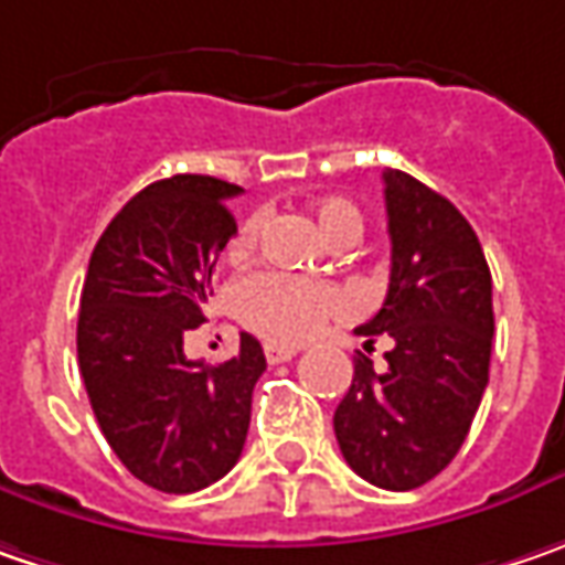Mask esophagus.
<instances>
[{
  "instance_id": "34e87169",
  "label": "esophagus",
  "mask_w": 565,
  "mask_h": 565,
  "mask_svg": "<svg viewBox=\"0 0 565 565\" xmlns=\"http://www.w3.org/2000/svg\"><path fill=\"white\" fill-rule=\"evenodd\" d=\"M290 356H297V348H287V344H265V360H268V363H287Z\"/></svg>"
}]
</instances>
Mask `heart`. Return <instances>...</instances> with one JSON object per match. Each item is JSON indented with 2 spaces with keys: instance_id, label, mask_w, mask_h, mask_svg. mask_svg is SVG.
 Returning <instances> with one entry per match:
<instances>
[{
  "instance_id": "obj_1",
  "label": "heart",
  "mask_w": 565,
  "mask_h": 565,
  "mask_svg": "<svg viewBox=\"0 0 565 565\" xmlns=\"http://www.w3.org/2000/svg\"><path fill=\"white\" fill-rule=\"evenodd\" d=\"M316 221L322 227V234L329 239L348 236L363 231V217L360 211L344 202V199H326L316 205ZM262 217H249L239 224V231L231 239V256H243L256 246ZM236 319L243 326H249L258 334L271 338V341H307L316 331L322 329L329 319L348 312V294L341 287L326 281H309V278H294L284 271H256L246 275L234 287Z\"/></svg>"
}]
</instances>
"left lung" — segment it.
<instances>
[{"mask_svg":"<svg viewBox=\"0 0 565 565\" xmlns=\"http://www.w3.org/2000/svg\"><path fill=\"white\" fill-rule=\"evenodd\" d=\"M392 275L382 309L356 334L373 351L392 338L385 370L356 354L334 411L344 461L382 490H414L452 461L490 380L493 281L478 234L449 199L385 170Z\"/></svg>","mask_w":565,"mask_h":565,"instance_id":"obj_1","label":"left lung"}]
</instances>
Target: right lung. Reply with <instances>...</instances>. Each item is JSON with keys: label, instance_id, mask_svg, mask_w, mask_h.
Instances as JSON below:
<instances>
[{"label": "right lung", "instance_id": "1", "mask_svg": "<svg viewBox=\"0 0 565 565\" xmlns=\"http://www.w3.org/2000/svg\"><path fill=\"white\" fill-rule=\"evenodd\" d=\"M239 185L177 173L145 185L97 239L78 312V370L116 458L163 493H195L243 452L265 354L239 334L205 366L183 334L205 322L211 275L236 234Z\"/></svg>", "mask_w": 565, "mask_h": 565}]
</instances>
